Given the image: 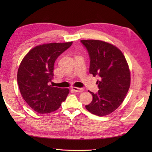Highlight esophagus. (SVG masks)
<instances>
[{"label":"esophagus","mask_w":152,"mask_h":152,"mask_svg":"<svg viewBox=\"0 0 152 152\" xmlns=\"http://www.w3.org/2000/svg\"><path fill=\"white\" fill-rule=\"evenodd\" d=\"M72 89L73 91L77 92V93H82V92H83L84 91L83 88H79V87H72Z\"/></svg>","instance_id":"34e87169"}]
</instances>
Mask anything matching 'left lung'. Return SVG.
I'll use <instances>...</instances> for the list:
<instances>
[{"mask_svg":"<svg viewBox=\"0 0 152 152\" xmlns=\"http://www.w3.org/2000/svg\"><path fill=\"white\" fill-rule=\"evenodd\" d=\"M90 59L89 73L98 75V93L90 92L93 101L86 109L98 116L112 113L121 104L130 87V71L124 54L117 48L98 40H80Z\"/></svg>","mask_w":152,"mask_h":152,"instance_id":"obj_1","label":"left lung"}]
</instances>
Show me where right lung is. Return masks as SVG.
Masks as SVG:
<instances>
[{
	"mask_svg": "<svg viewBox=\"0 0 152 152\" xmlns=\"http://www.w3.org/2000/svg\"><path fill=\"white\" fill-rule=\"evenodd\" d=\"M72 42L50 43L31 49L18 68L17 80L20 93L26 103L39 113H49L61 107L69 93L68 89L50 85L54 65L59 56Z\"/></svg>",
	"mask_w": 152,
	"mask_h": 152,
	"instance_id": "1",
	"label": "right lung"
}]
</instances>
